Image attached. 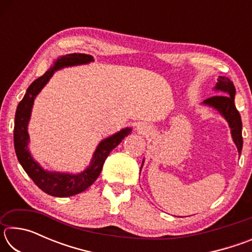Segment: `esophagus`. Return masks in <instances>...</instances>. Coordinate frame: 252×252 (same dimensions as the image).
Wrapping results in <instances>:
<instances>
[{"label":"esophagus","instance_id":"34e87169","mask_svg":"<svg viewBox=\"0 0 252 252\" xmlns=\"http://www.w3.org/2000/svg\"><path fill=\"white\" fill-rule=\"evenodd\" d=\"M136 130H138L140 133H144V132H146V129H144V127L142 126H136Z\"/></svg>","mask_w":252,"mask_h":252}]
</instances>
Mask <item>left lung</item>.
Returning <instances> with one entry per match:
<instances>
[{
    "label": "left lung",
    "mask_w": 252,
    "mask_h": 252,
    "mask_svg": "<svg viewBox=\"0 0 252 252\" xmlns=\"http://www.w3.org/2000/svg\"><path fill=\"white\" fill-rule=\"evenodd\" d=\"M215 90L219 91L221 94L213 95L209 99L203 101V104L212 106L218 110L225 120L228 121L230 129H231V135L233 142L238 148L239 155L242 150V122L240 113L234 105V94H236V88L233 82L225 76H219L218 83L216 84ZM143 163V162H142Z\"/></svg>",
    "instance_id": "obj_1"
}]
</instances>
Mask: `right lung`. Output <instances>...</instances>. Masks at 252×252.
<instances>
[{
	"label": "right lung",
	"instance_id": "right-lung-1",
	"mask_svg": "<svg viewBox=\"0 0 252 252\" xmlns=\"http://www.w3.org/2000/svg\"><path fill=\"white\" fill-rule=\"evenodd\" d=\"M92 61H94L92 55L82 53H72L64 55V57H60L43 75L33 81L16 109L14 122V149L16 157H18V160L24 171L28 173L33 182L42 191L53 195V197H71V195L78 194L88 189L100 176L104 161L110 152L118 147L119 143L132 131L130 127H126L118 133L102 140L93 155L90 165L84 171L78 174L46 171L36 161H34L31 153L29 152L28 144L30 138L28 133V125L35 96L49 82L55 71L65 66L85 64V63H90Z\"/></svg>",
	"mask_w": 252,
	"mask_h": 252
}]
</instances>
